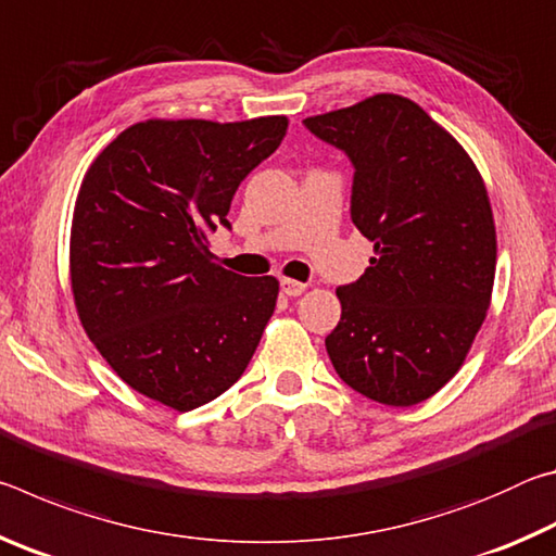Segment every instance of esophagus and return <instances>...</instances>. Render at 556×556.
Segmentation results:
<instances>
[{"instance_id":"1","label":"esophagus","mask_w":556,"mask_h":556,"mask_svg":"<svg viewBox=\"0 0 556 556\" xmlns=\"http://www.w3.org/2000/svg\"><path fill=\"white\" fill-rule=\"evenodd\" d=\"M279 287H281V294H287V296H301V294H304V291H306L304 281L287 279V277L279 279Z\"/></svg>"}]
</instances>
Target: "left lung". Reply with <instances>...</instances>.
Masks as SVG:
<instances>
[{"label":"left lung","mask_w":556,"mask_h":556,"mask_svg":"<svg viewBox=\"0 0 556 556\" xmlns=\"http://www.w3.org/2000/svg\"><path fill=\"white\" fill-rule=\"evenodd\" d=\"M304 127L351 159V218L375 244L365 275L336 289L328 357L348 388L412 407L458 372L491 306L485 184L466 149L402 96L380 92Z\"/></svg>","instance_id":"1"}]
</instances>
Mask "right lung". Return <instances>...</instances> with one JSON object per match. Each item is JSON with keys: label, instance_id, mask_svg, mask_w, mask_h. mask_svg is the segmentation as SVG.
<instances>
[{"label": "right lung", "instance_id": "1", "mask_svg": "<svg viewBox=\"0 0 556 556\" xmlns=\"http://www.w3.org/2000/svg\"><path fill=\"white\" fill-rule=\"evenodd\" d=\"M287 117L147 119L102 149L71 228L80 324L131 390L176 412L223 394L248 368L279 281L213 262L242 178L275 152Z\"/></svg>", "mask_w": 556, "mask_h": 556}]
</instances>
